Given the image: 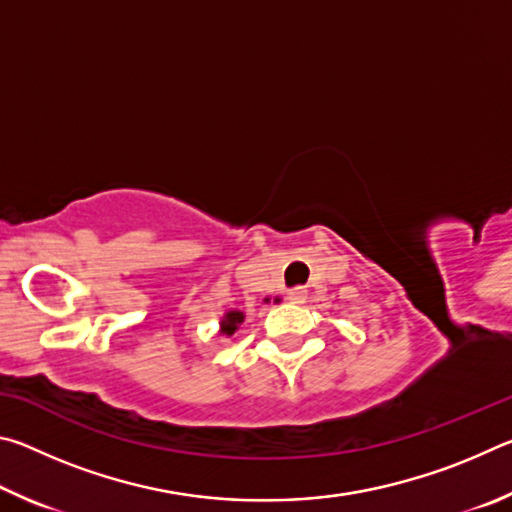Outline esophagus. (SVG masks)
Segmentation results:
<instances>
[{
    "mask_svg": "<svg viewBox=\"0 0 512 512\" xmlns=\"http://www.w3.org/2000/svg\"><path fill=\"white\" fill-rule=\"evenodd\" d=\"M287 300L291 302V305H302V302L307 300V289H305V287L291 289V291L287 293Z\"/></svg>",
    "mask_w": 512,
    "mask_h": 512,
    "instance_id": "esophagus-1",
    "label": "esophagus"
}]
</instances>
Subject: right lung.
<instances>
[{
    "instance_id": "1",
    "label": "right lung",
    "mask_w": 512,
    "mask_h": 512,
    "mask_svg": "<svg viewBox=\"0 0 512 512\" xmlns=\"http://www.w3.org/2000/svg\"><path fill=\"white\" fill-rule=\"evenodd\" d=\"M244 323V311H228L221 320V334L232 336L239 329V325Z\"/></svg>"
}]
</instances>
